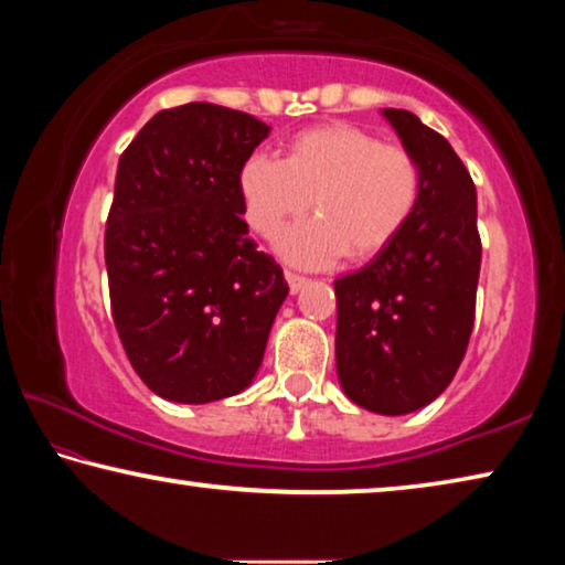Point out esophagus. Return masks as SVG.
Returning <instances> with one entry per match:
<instances>
[{"mask_svg":"<svg viewBox=\"0 0 565 565\" xmlns=\"http://www.w3.org/2000/svg\"><path fill=\"white\" fill-rule=\"evenodd\" d=\"M284 276H286V284H289L291 294H297L299 289H303V284H307V276H301V274H297V271H291V268H286Z\"/></svg>","mask_w":565,"mask_h":565,"instance_id":"1","label":"esophagus"}]
</instances>
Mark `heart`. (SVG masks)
<instances>
[{
  "mask_svg": "<svg viewBox=\"0 0 565 565\" xmlns=\"http://www.w3.org/2000/svg\"><path fill=\"white\" fill-rule=\"evenodd\" d=\"M246 218L271 236L286 218L319 209L276 241L286 262L321 268L352 254H377L407 226L423 191L415 156L356 125L301 132L289 158L254 153L241 170Z\"/></svg>",
  "mask_w": 565,
  "mask_h": 565,
  "instance_id": "heart-1",
  "label": "heart"
}]
</instances>
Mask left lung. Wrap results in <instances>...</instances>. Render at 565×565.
<instances>
[{"label": "left lung", "instance_id": "8db88e82", "mask_svg": "<svg viewBox=\"0 0 565 565\" xmlns=\"http://www.w3.org/2000/svg\"><path fill=\"white\" fill-rule=\"evenodd\" d=\"M419 173L417 209L370 264L339 276L337 374L347 397L407 415L440 397L468 352L482 244L476 183L440 132L387 107Z\"/></svg>", "mask_w": 565, "mask_h": 565}]
</instances>
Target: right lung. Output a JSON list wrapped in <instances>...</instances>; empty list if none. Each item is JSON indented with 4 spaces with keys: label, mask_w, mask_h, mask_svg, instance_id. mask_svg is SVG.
<instances>
[{
    "label": "right lung",
    "mask_w": 565,
    "mask_h": 565,
    "mask_svg": "<svg viewBox=\"0 0 565 565\" xmlns=\"http://www.w3.org/2000/svg\"><path fill=\"white\" fill-rule=\"evenodd\" d=\"M268 130L188 103L153 115L120 156L105 223L110 311L132 370L163 399L238 395L264 360L289 284L241 218V170Z\"/></svg>",
    "instance_id": "1"
}]
</instances>
